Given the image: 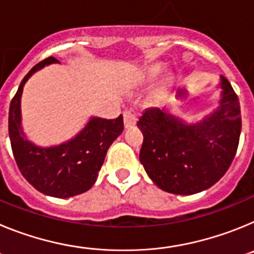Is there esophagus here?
Masks as SVG:
<instances>
[{"label": "esophagus", "instance_id": "34e87169", "mask_svg": "<svg viewBox=\"0 0 254 254\" xmlns=\"http://www.w3.org/2000/svg\"><path fill=\"white\" fill-rule=\"evenodd\" d=\"M123 121H125L126 128H131V127H133V126L136 125L137 118H136V116H134L133 113H131V112H125V113H123Z\"/></svg>", "mask_w": 254, "mask_h": 254}]
</instances>
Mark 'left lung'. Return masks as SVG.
<instances>
[{
    "instance_id": "8db88e82",
    "label": "left lung",
    "mask_w": 254,
    "mask_h": 254,
    "mask_svg": "<svg viewBox=\"0 0 254 254\" xmlns=\"http://www.w3.org/2000/svg\"><path fill=\"white\" fill-rule=\"evenodd\" d=\"M220 87V105L201 122L190 125L160 108H149L140 117V161L165 192L198 193L214 186L230 167L241 136V105L224 76ZM186 95V89L177 91V98Z\"/></svg>"
}]
</instances>
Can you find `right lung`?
Wrapping results in <instances>:
<instances>
[{
    "mask_svg": "<svg viewBox=\"0 0 254 254\" xmlns=\"http://www.w3.org/2000/svg\"><path fill=\"white\" fill-rule=\"evenodd\" d=\"M57 62L53 57L46 58L22 78L10 104L8 136L13 158L24 178L47 196L68 198L93 187L108 149L122 133L123 117L121 114L116 120L91 117L75 137L56 146L40 147L30 142L21 128L22 89L33 73Z\"/></svg>",
    "mask_w": 254,
    "mask_h": 254,
    "instance_id": "add662e5",
    "label": "right lung"
}]
</instances>
